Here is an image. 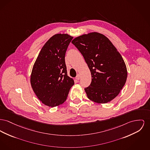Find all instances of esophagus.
<instances>
[{"label":"esophagus","instance_id":"obj_1","mask_svg":"<svg viewBox=\"0 0 150 150\" xmlns=\"http://www.w3.org/2000/svg\"><path fill=\"white\" fill-rule=\"evenodd\" d=\"M80 79V75L78 74V75L76 76V79L79 80Z\"/></svg>","mask_w":150,"mask_h":150}]
</instances>
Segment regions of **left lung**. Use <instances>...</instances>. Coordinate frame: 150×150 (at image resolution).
Returning <instances> with one entry per match:
<instances>
[{
    "mask_svg": "<svg viewBox=\"0 0 150 150\" xmlns=\"http://www.w3.org/2000/svg\"><path fill=\"white\" fill-rule=\"evenodd\" d=\"M83 55L91 71L92 81L84 88L89 100L98 104L111 101L120 93L127 76L126 64L105 35L91 32L71 42Z\"/></svg>",
    "mask_w": 150,
    "mask_h": 150,
    "instance_id": "left-lung-1",
    "label": "left lung"
}]
</instances>
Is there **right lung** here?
Instances as JSON below:
<instances>
[{
  "label": "right lung",
  "instance_id": "1",
  "mask_svg": "<svg viewBox=\"0 0 150 150\" xmlns=\"http://www.w3.org/2000/svg\"><path fill=\"white\" fill-rule=\"evenodd\" d=\"M73 37L56 34L45 43L30 75V84L37 98L45 105L55 107L67 99L74 81L67 75L65 54Z\"/></svg>",
  "mask_w": 150,
  "mask_h": 150
}]
</instances>
